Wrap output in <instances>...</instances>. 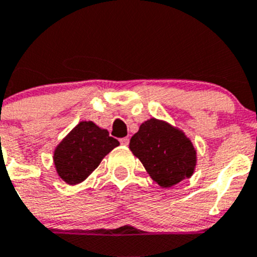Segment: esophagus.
Wrapping results in <instances>:
<instances>
[{
    "mask_svg": "<svg viewBox=\"0 0 257 257\" xmlns=\"http://www.w3.org/2000/svg\"><path fill=\"white\" fill-rule=\"evenodd\" d=\"M120 143H121L123 146H128L129 145V138L128 137L121 138V140H120Z\"/></svg>",
    "mask_w": 257,
    "mask_h": 257,
    "instance_id": "34e87169",
    "label": "esophagus"
}]
</instances>
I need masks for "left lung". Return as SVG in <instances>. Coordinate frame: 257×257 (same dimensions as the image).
<instances>
[{
  "label": "left lung",
  "mask_w": 257,
  "mask_h": 257,
  "mask_svg": "<svg viewBox=\"0 0 257 257\" xmlns=\"http://www.w3.org/2000/svg\"><path fill=\"white\" fill-rule=\"evenodd\" d=\"M129 149L163 188L191 178L197 163L196 149L186 134L155 117L141 124L131 138Z\"/></svg>",
  "instance_id": "1"
}]
</instances>
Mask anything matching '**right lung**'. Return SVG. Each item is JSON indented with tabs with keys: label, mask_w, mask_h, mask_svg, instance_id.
I'll use <instances>...</instances> for the list:
<instances>
[{
	"label": "right lung",
	"mask_w": 257,
	"mask_h": 257,
	"mask_svg": "<svg viewBox=\"0 0 257 257\" xmlns=\"http://www.w3.org/2000/svg\"><path fill=\"white\" fill-rule=\"evenodd\" d=\"M117 146L119 141L110 137L106 129L93 121H80L55 149L57 174L70 186L82 183Z\"/></svg>",
	"instance_id": "1"
}]
</instances>
